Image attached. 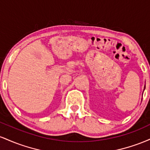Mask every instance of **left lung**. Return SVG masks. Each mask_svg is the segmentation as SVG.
Segmentation results:
<instances>
[{
  "label": "left lung",
  "mask_w": 150,
  "mask_h": 150,
  "mask_svg": "<svg viewBox=\"0 0 150 150\" xmlns=\"http://www.w3.org/2000/svg\"><path fill=\"white\" fill-rule=\"evenodd\" d=\"M144 88H145V86H144Z\"/></svg>",
  "instance_id": "8db88e82"
}]
</instances>
